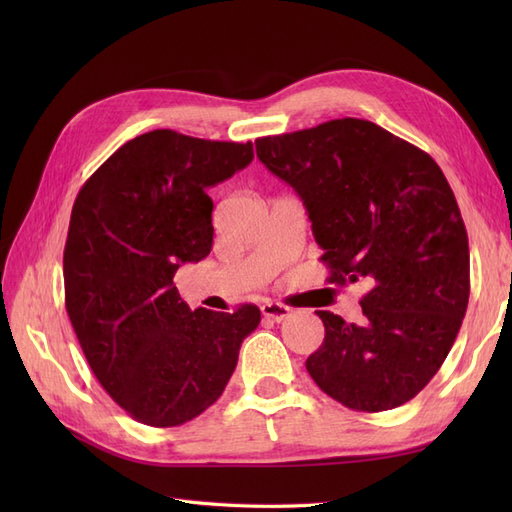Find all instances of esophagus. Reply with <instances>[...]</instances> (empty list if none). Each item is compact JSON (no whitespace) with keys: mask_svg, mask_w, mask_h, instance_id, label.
Listing matches in <instances>:
<instances>
[{"mask_svg":"<svg viewBox=\"0 0 512 512\" xmlns=\"http://www.w3.org/2000/svg\"><path fill=\"white\" fill-rule=\"evenodd\" d=\"M262 314H265V318H269L273 322H282V320L290 318L292 309L284 303H267V305H262Z\"/></svg>","mask_w":512,"mask_h":512,"instance_id":"34e87169","label":"esophagus"}]
</instances>
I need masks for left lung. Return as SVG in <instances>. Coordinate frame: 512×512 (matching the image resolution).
Segmentation results:
<instances>
[{
  "instance_id": "8db88e82",
  "label": "left lung",
  "mask_w": 512,
  "mask_h": 512,
  "mask_svg": "<svg viewBox=\"0 0 512 512\" xmlns=\"http://www.w3.org/2000/svg\"><path fill=\"white\" fill-rule=\"evenodd\" d=\"M256 156L301 196L329 282L369 286L359 324L316 312L309 376L356 412L406 404L438 374L470 299L468 232L440 166L354 117L256 138Z\"/></svg>"
}]
</instances>
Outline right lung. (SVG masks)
<instances>
[{"label": "right lung", "mask_w": 512, "mask_h": 512, "mask_svg": "<svg viewBox=\"0 0 512 512\" xmlns=\"http://www.w3.org/2000/svg\"><path fill=\"white\" fill-rule=\"evenodd\" d=\"M254 160L252 143L153 130L121 145L74 200L66 312L102 389L134 421L177 427L218 401L260 309H192L173 284L211 252V185Z\"/></svg>", "instance_id": "1"}]
</instances>
